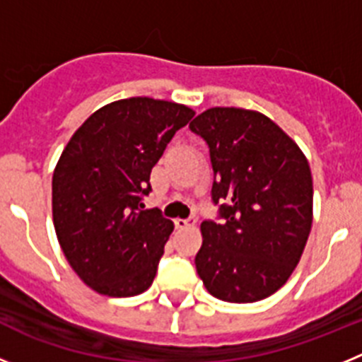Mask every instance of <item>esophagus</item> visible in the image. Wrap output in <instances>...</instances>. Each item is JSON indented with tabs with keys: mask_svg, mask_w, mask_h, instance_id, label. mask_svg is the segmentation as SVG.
Instances as JSON below:
<instances>
[{
	"mask_svg": "<svg viewBox=\"0 0 362 362\" xmlns=\"http://www.w3.org/2000/svg\"><path fill=\"white\" fill-rule=\"evenodd\" d=\"M175 223V226H177V228H188V226H196V219H181V217H177V219L174 221Z\"/></svg>",
	"mask_w": 362,
	"mask_h": 362,
	"instance_id": "obj_1",
	"label": "esophagus"
}]
</instances>
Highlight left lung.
<instances>
[{"instance_id":"left-lung-1","label":"left lung","mask_w":362,"mask_h":362,"mask_svg":"<svg viewBox=\"0 0 362 362\" xmlns=\"http://www.w3.org/2000/svg\"><path fill=\"white\" fill-rule=\"evenodd\" d=\"M209 143L217 225L201 223L196 268L226 303H255L283 286L299 263L313 221V183L303 150L257 110L214 107L190 123Z\"/></svg>"}]
</instances>
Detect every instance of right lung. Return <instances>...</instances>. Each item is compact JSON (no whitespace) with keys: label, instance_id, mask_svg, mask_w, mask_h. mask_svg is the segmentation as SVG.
<instances>
[{"label":"right lung","instance_id":"obj_1","mask_svg":"<svg viewBox=\"0 0 362 362\" xmlns=\"http://www.w3.org/2000/svg\"><path fill=\"white\" fill-rule=\"evenodd\" d=\"M194 114L165 99H119L66 143L52 175L54 228L72 270L94 292L132 297L152 284L174 223L139 206L153 165Z\"/></svg>","mask_w":362,"mask_h":362}]
</instances>
